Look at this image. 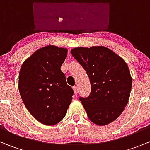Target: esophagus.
Instances as JSON below:
<instances>
[{
  "instance_id": "obj_1",
  "label": "esophagus",
  "mask_w": 150,
  "mask_h": 150,
  "mask_svg": "<svg viewBox=\"0 0 150 150\" xmlns=\"http://www.w3.org/2000/svg\"><path fill=\"white\" fill-rule=\"evenodd\" d=\"M73 89H74V94H77V92H78V88H77V86H74L73 87Z\"/></svg>"
}]
</instances>
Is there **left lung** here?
Wrapping results in <instances>:
<instances>
[{
    "mask_svg": "<svg viewBox=\"0 0 150 150\" xmlns=\"http://www.w3.org/2000/svg\"><path fill=\"white\" fill-rule=\"evenodd\" d=\"M71 52L89 77L91 93L79 98L88 119L98 125L110 124L122 114L129 100L132 78L126 62L102 46L77 47Z\"/></svg>",
    "mask_w": 150,
    "mask_h": 150,
    "instance_id": "left-lung-1",
    "label": "left lung"
}]
</instances>
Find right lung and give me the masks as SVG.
I'll list each match as a JSON object with an SVG mask.
<instances>
[{"label":"right lung","instance_id":"right-lung-1","mask_svg":"<svg viewBox=\"0 0 150 150\" xmlns=\"http://www.w3.org/2000/svg\"><path fill=\"white\" fill-rule=\"evenodd\" d=\"M67 49L48 45L36 50L22 64L18 90L26 108L36 120L53 125L65 116L74 95L61 66Z\"/></svg>","mask_w":150,"mask_h":150}]
</instances>
